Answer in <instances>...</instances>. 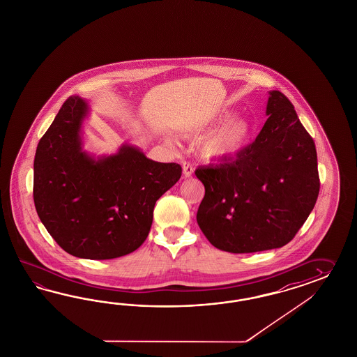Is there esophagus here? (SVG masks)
<instances>
[{"mask_svg":"<svg viewBox=\"0 0 357 357\" xmlns=\"http://www.w3.org/2000/svg\"><path fill=\"white\" fill-rule=\"evenodd\" d=\"M182 169H183V176L184 178H190L193 174L192 165L190 162H183L182 165Z\"/></svg>","mask_w":357,"mask_h":357,"instance_id":"esophagus-1","label":"esophagus"}]
</instances>
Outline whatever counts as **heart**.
Instances as JSON below:
<instances>
[{"instance_id": "1", "label": "heart", "mask_w": 357, "mask_h": 357, "mask_svg": "<svg viewBox=\"0 0 357 357\" xmlns=\"http://www.w3.org/2000/svg\"><path fill=\"white\" fill-rule=\"evenodd\" d=\"M232 116V112H220L205 118L202 123L188 131L187 135L196 136L214 126L222 125L204 136L197 144V154L203 161L213 162L230 158L241 153L251 144L255 137V125L243 116L231 120Z\"/></svg>"}]
</instances>
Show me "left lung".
<instances>
[{
	"mask_svg": "<svg viewBox=\"0 0 357 357\" xmlns=\"http://www.w3.org/2000/svg\"><path fill=\"white\" fill-rule=\"evenodd\" d=\"M268 119L236 157L196 169L205 196L196 220L218 250L252 253L294 239L319 192L317 152L289 98L270 91Z\"/></svg>",
	"mask_w": 357,
	"mask_h": 357,
	"instance_id": "left-lung-1",
	"label": "left lung"
}]
</instances>
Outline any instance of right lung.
Wrapping results in <instances>:
<instances>
[{
    "label": "right lung",
    "mask_w": 357,
    "mask_h": 357,
    "mask_svg": "<svg viewBox=\"0 0 357 357\" xmlns=\"http://www.w3.org/2000/svg\"><path fill=\"white\" fill-rule=\"evenodd\" d=\"M87 100L68 97L40 139L33 202L58 245L88 260L128 255L144 243L155 202L176 183L181 165L149 160L135 145L95 155L83 149Z\"/></svg>",
    "instance_id": "obj_1"
}]
</instances>
